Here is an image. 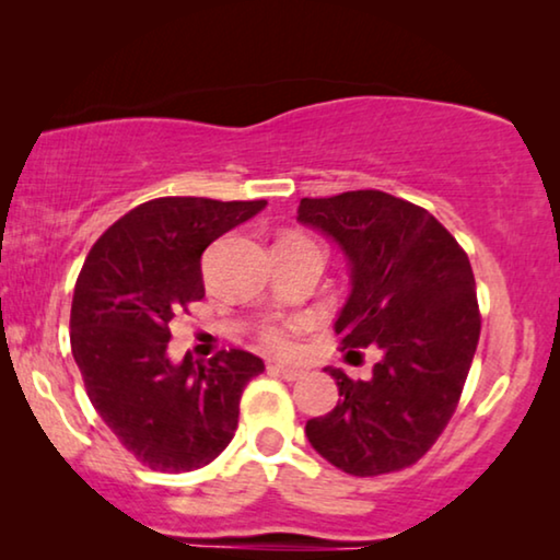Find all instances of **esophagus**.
<instances>
[{"mask_svg":"<svg viewBox=\"0 0 560 560\" xmlns=\"http://www.w3.org/2000/svg\"><path fill=\"white\" fill-rule=\"evenodd\" d=\"M267 370H270V374H275V377H282L288 382H298L305 377L303 370H298V366H288V364H270Z\"/></svg>","mask_w":560,"mask_h":560,"instance_id":"34e87169","label":"esophagus"}]
</instances>
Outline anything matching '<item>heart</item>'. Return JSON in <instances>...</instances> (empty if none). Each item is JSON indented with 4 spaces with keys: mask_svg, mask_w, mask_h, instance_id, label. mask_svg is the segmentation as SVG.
<instances>
[{
    "mask_svg": "<svg viewBox=\"0 0 560 560\" xmlns=\"http://www.w3.org/2000/svg\"><path fill=\"white\" fill-rule=\"evenodd\" d=\"M295 328H298V324H290V326H270V328H265L262 341H265L270 349L288 351L290 347H293V334H295Z\"/></svg>",
    "mask_w": 560,
    "mask_h": 560,
    "instance_id": "heart-1",
    "label": "heart"
}]
</instances>
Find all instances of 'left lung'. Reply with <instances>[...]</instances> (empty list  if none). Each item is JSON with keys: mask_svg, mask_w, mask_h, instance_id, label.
I'll list each match as a JSON object with an SVG mask.
<instances>
[{"mask_svg": "<svg viewBox=\"0 0 560 560\" xmlns=\"http://www.w3.org/2000/svg\"><path fill=\"white\" fill-rule=\"evenodd\" d=\"M298 221L347 257L351 293L334 324L343 349L382 354L370 380L326 366L341 400L311 418L305 435L354 477L400 471L443 433L477 351L481 318L469 257L439 219L382 190L301 198Z\"/></svg>", "mask_w": 560, "mask_h": 560, "instance_id": "obj_1", "label": "left lung"}]
</instances>
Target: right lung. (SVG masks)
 <instances>
[{"label": "right lung", "mask_w": 560, "mask_h": 560, "mask_svg": "<svg viewBox=\"0 0 560 560\" xmlns=\"http://www.w3.org/2000/svg\"><path fill=\"white\" fill-rule=\"evenodd\" d=\"M267 201L167 196L98 236L71 305V351L89 400L121 446L155 471H194L234 439L240 397L265 362L229 349L198 364L167 357L171 320L203 298L201 255Z\"/></svg>", "instance_id": "obj_1"}]
</instances>
